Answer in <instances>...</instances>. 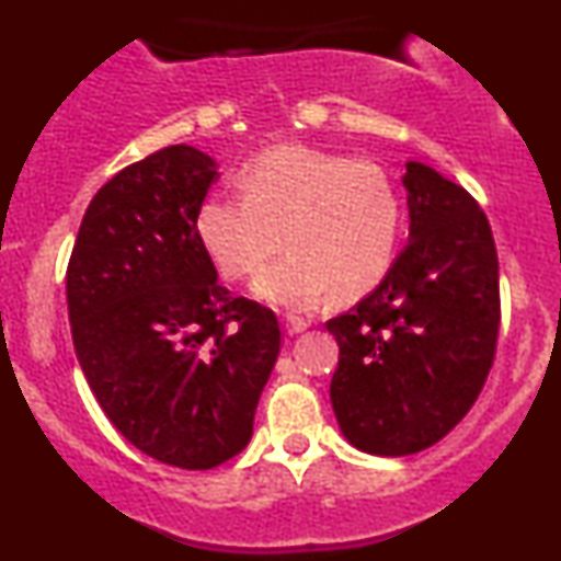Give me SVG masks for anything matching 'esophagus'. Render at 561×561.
I'll return each instance as SVG.
<instances>
[{
	"label": "esophagus",
	"instance_id": "obj_1",
	"mask_svg": "<svg viewBox=\"0 0 561 561\" xmlns=\"http://www.w3.org/2000/svg\"><path fill=\"white\" fill-rule=\"evenodd\" d=\"M282 324H285V332L287 334H300V332L308 330V321L306 319H298V317H285V321H282Z\"/></svg>",
	"mask_w": 561,
	"mask_h": 561
}]
</instances>
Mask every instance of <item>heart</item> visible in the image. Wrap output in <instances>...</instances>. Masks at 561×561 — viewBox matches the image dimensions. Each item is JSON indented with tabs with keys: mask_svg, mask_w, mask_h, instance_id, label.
Returning <instances> with one entry per match:
<instances>
[{
	"mask_svg": "<svg viewBox=\"0 0 561 561\" xmlns=\"http://www.w3.org/2000/svg\"><path fill=\"white\" fill-rule=\"evenodd\" d=\"M242 197L214 195L195 214V234L227 279L261 272L255 295L282 308H311L330 293L353 302L390 272L401 240V195L375 160L306 145L263 150L240 171Z\"/></svg>",
	"mask_w": 561,
	"mask_h": 561,
	"instance_id": "1",
	"label": "heart"
}]
</instances>
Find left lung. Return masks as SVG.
Returning <instances> with one entry per match:
<instances>
[{
    "label": "left lung",
    "mask_w": 561,
    "mask_h": 561,
    "mask_svg": "<svg viewBox=\"0 0 561 561\" xmlns=\"http://www.w3.org/2000/svg\"><path fill=\"white\" fill-rule=\"evenodd\" d=\"M409 242L362 302L327 321L340 345L330 398L358 450L409 456L478 401L499 340V255L474 197L409 160Z\"/></svg>",
    "instance_id": "1"
}]
</instances>
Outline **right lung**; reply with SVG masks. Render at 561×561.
<instances>
[{"label": "right lung", "mask_w": 561, "mask_h": 561, "mask_svg": "<svg viewBox=\"0 0 561 561\" xmlns=\"http://www.w3.org/2000/svg\"><path fill=\"white\" fill-rule=\"evenodd\" d=\"M216 179V160L190 145L126 165L89 203L66 274L96 403L134 448L179 469L248 446L279 356L274 311L218 285L195 234Z\"/></svg>", "instance_id": "add662e5"}]
</instances>
